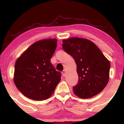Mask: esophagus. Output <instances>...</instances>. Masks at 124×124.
I'll return each mask as SVG.
<instances>
[{"label":"esophagus","mask_w":124,"mask_h":124,"mask_svg":"<svg viewBox=\"0 0 124 124\" xmlns=\"http://www.w3.org/2000/svg\"><path fill=\"white\" fill-rule=\"evenodd\" d=\"M66 70H63L62 72V75H63V76L64 77L66 76Z\"/></svg>","instance_id":"34e87169"}]
</instances>
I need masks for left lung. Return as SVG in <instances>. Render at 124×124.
I'll return each instance as SVG.
<instances>
[{"mask_svg":"<svg viewBox=\"0 0 124 124\" xmlns=\"http://www.w3.org/2000/svg\"><path fill=\"white\" fill-rule=\"evenodd\" d=\"M62 47L75 59L79 76L78 83L73 87L74 94L89 99L100 93L109 78V61L92 41L73 37L63 39Z\"/></svg>","mask_w":124,"mask_h":124,"instance_id":"8db88e82","label":"left lung"}]
</instances>
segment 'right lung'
<instances>
[{"label":"right lung","mask_w":124,"mask_h":124,"mask_svg":"<svg viewBox=\"0 0 124 124\" xmlns=\"http://www.w3.org/2000/svg\"><path fill=\"white\" fill-rule=\"evenodd\" d=\"M57 39L37 41L17 59L14 82L24 96L42 101L52 96L61 80V73L51 63Z\"/></svg>","instance_id":"obj_1"}]
</instances>
